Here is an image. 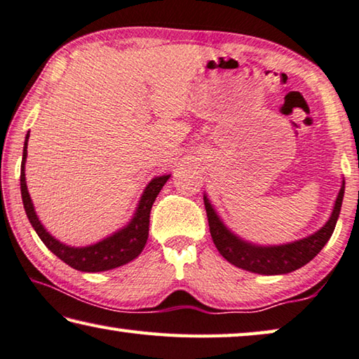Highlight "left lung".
Wrapping results in <instances>:
<instances>
[{
	"label": "left lung",
	"instance_id": "left-lung-1",
	"mask_svg": "<svg viewBox=\"0 0 359 359\" xmlns=\"http://www.w3.org/2000/svg\"><path fill=\"white\" fill-rule=\"evenodd\" d=\"M344 193L345 180H342L339 195L335 198L331 217L327 219L320 230L292 243L271 244V246L246 241L241 236H238L236 233H233L224 224V220L220 219V215L210 204L206 193H204V206H206L208 212L210 236H212L217 251L226 262H230L238 269L259 273V275H286V273L299 270L300 266L306 265L311 259H315L324 248V244L329 241V238L332 236L340 208H342Z\"/></svg>",
	"mask_w": 359,
	"mask_h": 359
}]
</instances>
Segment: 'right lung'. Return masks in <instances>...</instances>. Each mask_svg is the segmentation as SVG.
<instances>
[{"mask_svg":"<svg viewBox=\"0 0 359 359\" xmlns=\"http://www.w3.org/2000/svg\"><path fill=\"white\" fill-rule=\"evenodd\" d=\"M28 137H30V130H28V134L25 135L24 155H22L20 166L22 201H24V209L28 220H30L32 226L38 233L39 240L46 244L49 251L55 254L60 260H64L67 265H70L72 269L88 273L113 270L116 269V266L126 265L130 260L139 257V254L144 251L147 240H149L151 206L156 200L158 193L161 191L164 184H166L168 179L170 177V174L158 175V177L150 180V184L145 187L144 193H142L133 219H130L123 229L116 230L113 235L104 238V240L89 244V246H68V244L55 240V238L44 229L35 212V206H33V201L30 198V193H28L25 182Z\"/></svg>","mask_w":359,"mask_h":359,"instance_id":"obj_1","label":"right lung"}]
</instances>
